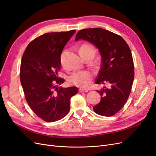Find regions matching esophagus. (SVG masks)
Returning a JSON list of instances; mask_svg holds the SVG:
<instances>
[{
	"instance_id": "esophagus-1",
	"label": "esophagus",
	"mask_w": 156,
	"mask_h": 156,
	"mask_svg": "<svg viewBox=\"0 0 156 156\" xmlns=\"http://www.w3.org/2000/svg\"><path fill=\"white\" fill-rule=\"evenodd\" d=\"M79 92H88V90L87 89H84V88H79Z\"/></svg>"
}]
</instances>
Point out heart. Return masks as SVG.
<instances>
[{
    "label": "heart",
    "instance_id": "1",
    "mask_svg": "<svg viewBox=\"0 0 156 156\" xmlns=\"http://www.w3.org/2000/svg\"><path fill=\"white\" fill-rule=\"evenodd\" d=\"M79 53L82 57L84 58L90 55H95L96 50L93 46L84 44L80 46ZM63 54L60 56V61L62 62ZM92 73L88 71L76 72L73 73L68 78V81L71 84L81 88H87L91 82Z\"/></svg>",
    "mask_w": 156,
    "mask_h": 156
}]
</instances>
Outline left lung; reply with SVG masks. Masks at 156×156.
I'll list each match as a JSON object with an SVG mask.
<instances>
[{
  "mask_svg": "<svg viewBox=\"0 0 156 156\" xmlns=\"http://www.w3.org/2000/svg\"><path fill=\"white\" fill-rule=\"evenodd\" d=\"M91 42L101 55V65L96 84H108L101 90V101L93 107L98 115L112 116L123 107L128 99L134 79V64L129 45L115 33L101 29L79 30L75 40Z\"/></svg>",
  "mask_w": 156,
  "mask_h": 156,
  "instance_id": "8db88e82",
  "label": "left lung"
}]
</instances>
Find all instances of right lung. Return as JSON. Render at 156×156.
Here are the masks:
<instances>
[{
	"instance_id": "add662e5",
	"label": "right lung",
	"mask_w": 156,
	"mask_h": 156,
	"mask_svg": "<svg viewBox=\"0 0 156 156\" xmlns=\"http://www.w3.org/2000/svg\"><path fill=\"white\" fill-rule=\"evenodd\" d=\"M75 30L49 32L30 41L23 55L20 80L26 101L35 114L45 122L62 119L70 109L76 87L58 88L65 80L58 77L60 55Z\"/></svg>"
}]
</instances>
